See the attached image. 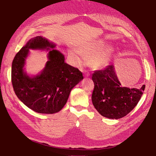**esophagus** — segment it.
<instances>
[{
    "label": "esophagus",
    "instance_id": "1",
    "mask_svg": "<svg viewBox=\"0 0 156 156\" xmlns=\"http://www.w3.org/2000/svg\"><path fill=\"white\" fill-rule=\"evenodd\" d=\"M90 76V74L88 73V72H85V74H84V76H86V77H88Z\"/></svg>",
    "mask_w": 156,
    "mask_h": 156
}]
</instances>
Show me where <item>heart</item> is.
Masks as SVG:
<instances>
[{"mask_svg":"<svg viewBox=\"0 0 156 156\" xmlns=\"http://www.w3.org/2000/svg\"><path fill=\"white\" fill-rule=\"evenodd\" d=\"M106 43L102 40L84 42L76 48V51L85 58H88L90 66L95 69H100L108 66L113 54V48L111 46L103 47ZM70 56L77 63H81L82 60L77 52L71 51Z\"/></svg>","mask_w":156,"mask_h":156,"instance_id":"heart-1","label":"heart"}]
</instances>
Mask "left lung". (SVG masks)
<instances>
[{
    "instance_id": "1",
    "label": "left lung",
    "mask_w": 156,
    "mask_h": 156,
    "mask_svg": "<svg viewBox=\"0 0 156 156\" xmlns=\"http://www.w3.org/2000/svg\"><path fill=\"white\" fill-rule=\"evenodd\" d=\"M94 83L92 101L97 111L104 117L119 119L126 116L138 103L145 89L122 87L113 65L96 70L92 74Z\"/></svg>"
}]
</instances>
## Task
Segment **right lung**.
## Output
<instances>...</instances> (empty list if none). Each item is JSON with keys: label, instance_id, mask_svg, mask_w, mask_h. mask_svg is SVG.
Wrapping results in <instances>:
<instances>
[{"label": "right lung", "instance_id": "obj_1", "mask_svg": "<svg viewBox=\"0 0 156 156\" xmlns=\"http://www.w3.org/2000/svg\"><path fill=\"white\" fill-rule=\"evenodd\" d=\"M56 45L43 37L29 40L14 56L11 79L19 99L33 111L41 114L60 112L67 102L72 89L83 79L82 73L64 62V56L54 49ZM29 49L49 50V60L38 75L30 77L24 72Z\"/></svg>", "mask_w": 156, "mask_h": 156}]
</instances>
